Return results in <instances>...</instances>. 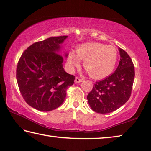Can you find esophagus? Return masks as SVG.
<instances>
[{
	"mask_svg": "<svg viewBox=\"0 0 151 151\" xmlns=\"http://www.w3.org/2000/svg\"><path fill=\"white\" fill-rule=\"evenodd\" d=\"M82 82V80L79 78L78 77H76L75 79V83H80V82Z\"/></svg>",
	"mask_w": 151,
	"mask_h": 151,
	"instance_id": "obj_1",
	"label": "esophagus"
}]
</instances>
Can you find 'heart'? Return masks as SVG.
Here are the masks:
<instances>
[{
	"label": "heart",
	"mask_w": 151,
	"mask_h": 151,
	"mask_svg": "<svg viewBox=\"0 0 151 151\" xmlns=\"http://www.w3.org/2000/svg\"><path fill=\"white\" fill-rule=\"evenodd\" d=\"M118 58L116 49L113 46L92 42L81 44L76 49V54L70 52L67 62L73 69L84 60L83 66L91 77L101 79L107 77L113 72Z\"/></svg>",
	"instance_id": "heart-1"
}]
</instances>
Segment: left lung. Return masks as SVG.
Here are the masks:
<instances>
[{
  "mask_svg": "<svg viewBox=\"0 0 151 151\" xmlns=\"http://www.w3.org/2000/svg\"><path fill=\"white\" fill-rule=\"evenodd\" d=\"M120 60L114 73L94 84L87 96L91 109L97 113L116 111L128 101L131 96L135 76L134 66L130 57L119 48Z\"/></svg>",
  "mask_w": 151,
  "mask_h": 151,
  "instance_id": "1",
  "label": "left lung"
}]
</instances>
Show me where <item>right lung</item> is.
Returning <instances> with one entry per match:
<instances>
[{"label": "right lung", "mask_w": 151, "mask_h": 151, "mask_svg": "<svg viewBox=\"0 0 151 151\" xmlns=\"http://www.w3.org/2000/svg\"><path fill=\"white\" fill-rule=\"evenodd\" d=\"M67 36L50 37L35 42L23 53L17 65L16 79L26 103L40 111L60 107L75 76L65 71L60 54ZM64 56L67 58V53Z\"/></svg>", "instance_id": "add662e5"}]
</instances>
